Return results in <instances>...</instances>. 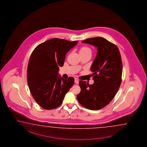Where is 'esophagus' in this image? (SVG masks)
Instances as JSON below:
<instances>
[{"label": "esophagus", "instance_id": "34e87169", "mask_svg": "<svg viewBox=\"0 0 147 147\" xmlns=\"http://www.w3.org/2000/svg\"><path fill=\"white\" fill-rule=\"evenodd\" d=\"M74 82H75V84H78V83H79V81H78V79H77V78H75Z\"/></svg>", "mask_w": 147, "mask_h": 147}]
</instances>
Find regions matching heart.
Returning a JSON list of instances; mask_svg holds the SVG:
<instances>
[{
	"instance_id": "1",
	"label": "heart",
	"mask_w": 147,
	"mask_h": 147,
	"mask_svg": "<svg viewBox=\"0 0 147 147\" xmlns=\"http://www.w3.org/2000/svg\"><path fill=\"white\" fill-rule=\"evenodd\" d=\"M79 52L80 54H86L88 53H91V49L86 46H83L80 48Z\"/></svg>"
}]
</instances>
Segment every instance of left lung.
<instances>
[{"label":"left lung","instance_id":"1","mask_svg":"<svg viewBox=\"0 0 147 147\" xmlns=\"http://www.w3.org/2000/svg\"><path fill=\"white\" fill-rule=\"evenodd\" d=\"M83 43L96 47L97 53L90 70L94 84L80 81L81 92L77 99L81 105L90 110L104 108L112 100L120 87L123 64L117 46L102 37L86 39Z\"/></svg>","mask_w":147,"mask_h":147}]
</instances>
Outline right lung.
Returning a JSON list of instances; mask_svg holds the SVG:
<instances>
[{
  "label": "right lung",
  "instance_id": "right-lung-1",
  "mask_svg": "<svg viewBox=\"0 0 147 147\" xmlns=\"http://www.w3.org/2000/svg\"><path fill=\"white\" fill-rule=\"evenodd\" d=\"M78 42L54 38L40 44L32 52L27 68V81L32 96L42 108L59 107L74 84L73 77L64 79L58 71L66 53Z\"/></svg>",
  "mask_w": 147,
  "mask_h": 147
}]
</instances>
